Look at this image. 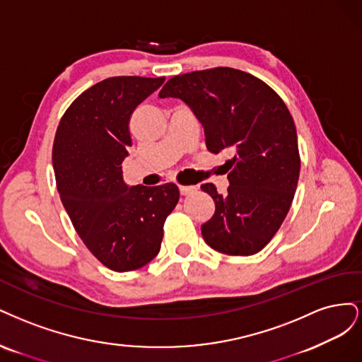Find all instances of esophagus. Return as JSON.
<instances>
[{
  "mask_svg": "<svg viewBox=\"0 0 362 362\" xmlns=\"http://www.w3.org/2000/svg\"><path fill=\"white\" fill-rule=\"evenodd\" d=\"M179 191L182 195H189L195 191V186H185V185H180L179 186Z\"/></svg>",
  "mask_w": 362,
  "mask_h": 362,
  "instance_id": "esophagus-1",
  "label": "esophagus"
}]
</instances>
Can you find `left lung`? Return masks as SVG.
Returning a JSON list of instances; mask_svg holds the SVG:
<instances>
[{
	"mask_svg": "<svg viewBox=\"0 0 362 362\" xmlns=\"http://www.w3.org/2000/svg\"><path fill=\"white\" fill-rule=\"evenodd\" d=\"M159 98H179L192 108L211 153L230 150V186L214 198L215 214L202 226L211 248L228 255L262 251L281 227L293 202L300 156L295 122L284 100L266 83L231 67L173 76Z\"/></svg>",
	"mask_w": 362,
	"mask_h": 362,
	"instance_id": "obj_1",
	"label": "left lung"
}]
</instances>
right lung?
Returning a JSON list of instances; mask_svg holds the SVG:
<instances>
[{
    "label": "right lung",
    "instance_id": "right-lung-1",
    "mask_svg": "<svg viewBox=\"0 0 362 362\" xmlns=\"http://www.w3.org/2000/svg\"><path fill=\"white\" fill-rule=\"evenodd\" d=\"M165 76H112L91 86L58 123L52 164L57 189L88 251L108 269L135 271L153 260L164 223L179 202L174 183L127 186L122 162L132 146L134 110Z\"/></svg>",
    "mask_w": 362,
    "mask_h": 362
}]
</instances>
